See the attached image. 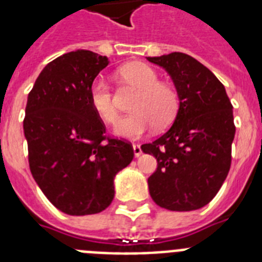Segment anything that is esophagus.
Returning <instances> with one entry per match:
<instances>
[{
	"instance_id": "obj_1",
	"label": "esophagus",
	"mask_w": 262,
	"mask_h": 262,
	"mask_svg": "<svg viewBox=\"0 0 262 262\" xmlns=\"http://www.w3.org/2000/svg\"><path fill=\"white\" fill-rule=\"evenodd\" d=\"M133 148H134V154H135L136 157H139V156H140V155L143 154L142 147H140V144H134Z\"/></svg>"
}]
</instances>
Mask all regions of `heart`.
Wrapping results in <instances>:
<instances>
[{
	"mask_svg": "<svg viewBox=\"0 0 262 262\" xmlns=\"http://www.w3.org/2000/svg\"><path fill=\"white\" fill-rule=\"evenodd\" d=\"M119 75L140 90L134 101L131 114L118 122L115 133L129 139L140 138L152 127L164 128L176 119L180 110V96L173 86L160 82L154 68L144 62H129L119 69ZM90 105L107 124L115 123L118 108L114 93L103 77H97L89 89Z\"/></svg>",
	"mask_w": 262,
	"mask_h": 262,
	"instance_id": "1",
	"label": "heart"
}]
</instances>
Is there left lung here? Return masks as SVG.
Listing matches in <instances>:
<instances>
[{"label": "left lung", "mask_w": 262, "mask_h": 262, "mask_svg": "<svg viewBox=\"0 0 262 262\" xmlns=\"http://www.w3.org/2000/svg\"><path fill=\"white\" fill-rule=\"evenodd\" d=\"M147 60L168 72L180 96L173 126L142 145L157 159L156 172L148 178L149 194L170 211L198 210L216 195L230 172L236 131L232 105L214 73L186 53Z\"/></svg>", "instance_id": "left-lung-1"}]
</instances>
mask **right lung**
<instances>
[{
	"label": "right lung",
	"mask_w": 262,
	"mask_h": 262,
	"mask_svg": "<svg viewBox=\"0 0 262 262\" xmlns=\"http://www.w3.org/2000/svg\"><path fill=\"white\" fill-rule=\"evenodd\" d=\"M107 64L92 51L64 53L45 67L27 98L30 170L50 202L69 215L110 206L115 174L134 159L133 144L106 135L90 105V85Z\"/></svg>",
	"instance_id": "1"
}]
</instances>
